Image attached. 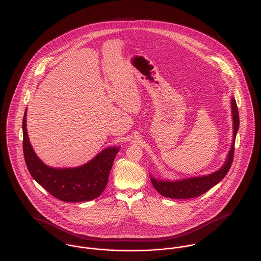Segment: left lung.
I'll return each mask as SVG.
<instances>
[{
    "label": "left lung",
    "mask_w": 261,
    "mask_h": 261,
    "mask_svg": "<svg viewBox=\"0 0 261 261\" xmlns=\"http://www.w3.org/2000/svg\"><path fill=\"white\" fill-rule=\"evenodd\" d=\"M231 116H232V124H233V137L231 147L228 151L226 159L221 169L218 171L199 177H191L180 180H170L156 179L150 175V179L152 181L153 187L158 191V193L166 198L171 199H192L199 197L214 186L219 184L227 174L230 169L233 153H234V143L236 137L240 128V115L237 102L234 98H231Z\"/></svg>",
    "instance_id": "1"
}]
</instances>
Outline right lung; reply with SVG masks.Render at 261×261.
Returning a JSON list of instances; mask_svg holds the SVG:
<instances>
[{"label": "right lung", "instance_id": "add662e5", "mask_svg": "<svg viewBox=\"0 0 261 261\" xmlns=\"http://www.w3.org/2000/svg\"><path fill=\"white\" fill-rule=\"evenodd\" d=\"M22 148L32 177L51 196L67 202L91 201L104 191L118 147H108L93 159L75 168H53L35 153L27 131V109L22 119Z\"/></svg>", "mask_w": 261, "mask_h": 261}]
</instances>
